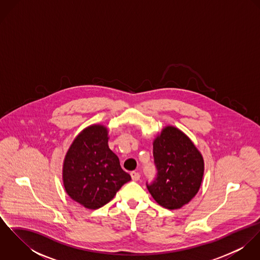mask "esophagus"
Returning <instances> with one entry per match:
<instances>
[{"label":"esophagus","mask_w":260,"mask_h":260,"mask_svg":"<svg viewBox=\"0 0 260 260\" xmlns=\"http://www.w3.org/2000/svg\"><path fill=\"white\" fill-rule=\"evenodd\" d=\"M130 175H131L132 180H134V181H138V180L140 179V174H139L138 172L133 171V172H131V173H130Z\"/></svg>","instance_id":"34e87169"}]
</instances>
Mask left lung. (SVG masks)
Here are the masks:
<instances>
[{
    "label": "left lung",
    "mask_w": 260,
    "mask_h": 260,
    "mask_svg": "<svg viewBox=\"0 0 260 260\" xmlns=\"http://www.w3.org/2000/svg\"><path fill=\"white\" fill-rule=\"evenodd\" d=\"M157 177L147 185L154 200L164 208L175 210L197 194L204 174L202 154L184 132L165 126L153 141Z\"/></svg>",
    "instance_id": "obj_1"
}]
</instances>
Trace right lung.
Returning <instances> with one entry per match:
<instances>
[{"instance_id": "1", "label": "right lung", "mask_w": 260, "mask_h": 260, "mask_svg": "<svg viewBox=\"0 0 260 260\" xmlns=\"http://www.w3.org/2000/svg\"><path fill=\"white\" fill-rule=\"evenodd\" d=\"M108 128L93 124L83 129L68 149L62 170L67 194L87 209H98L131 180L108 146Z\"/></svg>"}]
</instances>
